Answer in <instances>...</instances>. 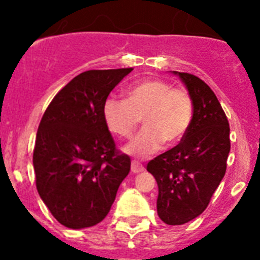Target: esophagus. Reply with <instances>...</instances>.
<instances>
[{"label":"esophagus","instance_id":"esophagus-1","mask_svg":"<svg viewBox=\"0 0 260 260\" xmlns=\"http://www.w3.org/2000/svg\"><path fill=\"white\" fill-rule=\"evenodd\" d=\"M144 171V167L139 160H133L132 161V172L133 173H141Z\"/></svg>","mask_w":260,"mask_h":260}]
</instances>
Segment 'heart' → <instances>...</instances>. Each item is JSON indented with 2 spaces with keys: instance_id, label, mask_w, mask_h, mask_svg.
Instances as JSON below:
<instances>
[{
  "instance_id": "heart-1",
  "label": "heart",
  "mask_w": 260,
  "mask_h": 260,
  "mask_svg": "<svg viewBox=\"0 0 260 260\" xmlns=\"http://www.w3.org/2000/svg\"><path fill=\"white\" fill-rule=\"evenodd\" d=\"M143 117L146 127L125 151L150 156L167 143L177 146L187 135L194 118V100L186 88L162 79H144L126 89V99L109 96L103 104V118L113 134L130 138Z\"/></svg>"
}]
</instances>
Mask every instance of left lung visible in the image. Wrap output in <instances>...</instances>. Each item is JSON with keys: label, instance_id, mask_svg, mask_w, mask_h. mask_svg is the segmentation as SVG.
<instances>
[{"label": "left lung", "instance_id": "8db88e82", "mask_svg": "<svg viewBox=\"0 0 260 260\" xmlns=\"http://www.w3.org/2000/svg\"><path fill=\"white\" fill-rule=\"evenodd\" d=\"M176 74L194 100L191 127L182 142L147 164L158 186L157 215L168 225L191 221L207 208L231 151L228 118L212 89L195 75Z\"/></svg>", "mask_w": 260, "mask_h": 260}]
</instances>
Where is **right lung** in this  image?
Returning a JSON list of instances; mask_svg holds the SVG:
<instances>
[{"mask_svg":"<svg viewBox=\"0 0 260 260\" xmlns=\"http://www.w3.org/2000/svg\"><path fill=\"white\" fill-rule=\"evenodd\" d=\"M132 70L84 71L43 114L34 148L36 187L53 217L68 228L103 221L130 172L132 160L117 150L103 104Z\"/></svg>","mask_w":260,"mask_h":260,"instance_id":"add662e5","label":"right lung"}]
</instances>
